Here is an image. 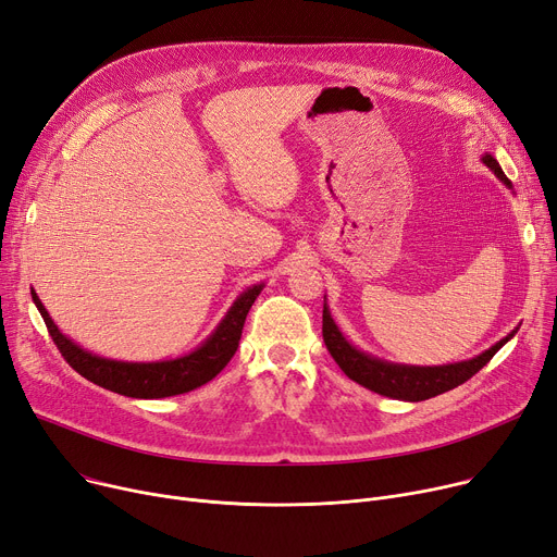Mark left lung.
Returning a JSON list of instances; mask_svg holds the SVG:
<instances>
[{"instance_id":"1","label":"left lung","mask_w":557,"mask_h":557,"mask_svg":"<svg viewBox=\"0 0 557 557\" xmlns=\"http://www.w3.org/2000/svg\"><path fill=\"white\" fill-rule=\"evenodd\" d=\"M481 160L487 169L494 171L496 178H499L506 187H512L499 162H496L490 153H485ZM515 334L517 330H512L506 338H502L499 343L485 349L483 355L470 361L447 363V366H401V363H391L384 359H376L372 355H366L352 343H347V338L341 334V330L334 323L327 302L323 305V338L338 368L363 388L393 397V399H404V401H422L465 384L467 379H472L483 366H487V361L499 352V349Z\"/></svg>"}]
</instances>
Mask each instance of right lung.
<instances>
[{
	"mask_svg": "<svg viewBox=\"0 0 557 557\" xmlns=\"http://www.w3.org/2000/svg\"><path fill=\"white\" fill-rule=\"evenodd\" d=\"M263 284H255L246 288L244 294L234 300L225 318L219 323V327L212 332V336L205 341L194 352L169 359V361H153V363H133V361H114L103 359L85 349L76 343H72L61 330L55 327L53 320L49 318L47 309L42 307L36 290H32V298L45 318V325L61 349L65 361L81 374L87 382H92L106 391L120 393L126 397L137 399H160L171 395L189 393L202 384L212 382V379L230 363L239 347V338L244 332L246 315L261 294Z\"/></svg>",
	"mask_w": 557,
	"mask_h": 557,
	"instance_id": "1",
	"label": "right lung"
}]
</instances>
